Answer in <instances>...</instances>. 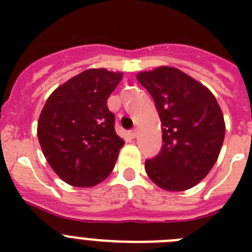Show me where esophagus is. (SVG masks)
I'll list each match as a JSON object with an SVG mask.
<instances>
[{"mask_svg": "<svg viewBox=\"0 0 252 252\" xmlns=\"http://www.w3.org/2000/svg\"><path fill=\"white\" fill-rule=\"evenodd\" d=\"M128 135H130L132 139H135V137L137 136V128H133V130H131L130 132H128Z\"/></svg>", "mask_w": 252, "mask_h": 252, "instance_id": "34e87169", "label": "esophagus"}]
</instances>
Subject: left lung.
<instances>
[{
    "label": "left lung",
    "instance_id": "obj_1",
    "mask_svg": "<svg viewBox=\"0 0 252 252\" xmlns=\"http://www.w3.org/2000/svg\"><path fill=\"white\" fill-rule=\"evenodd\" d=\"M161 121V151L145 161L146 174L169 192L198 184L217 161L224 139L223 115L212 92L173 66L141 72Z\"/></svg>",
    "mask_w": 252,
    "mask_h": 252
}]
</instances>
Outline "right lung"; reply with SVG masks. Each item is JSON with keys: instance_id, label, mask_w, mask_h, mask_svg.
Here are the masks:
<instances>
[{"instance_id": "1", "label": "right lung", "mask_w": 252, "mask_h": 252, "mask_svg": "<svg viewBox=\"0 0 252 252\" xmlns=\"http://www.w3.org/2000/svg\"><path fill=\"white\" fill-rule=\"evenodd\" d=\"M122 73L88 69L49 95L37 139L51 169L73 187H93L111 174L125 141L115 131L107 99Z\"/></svg>"}]
</instances>
